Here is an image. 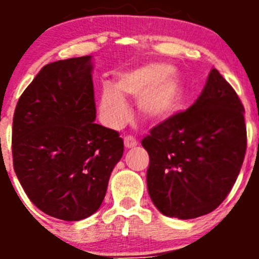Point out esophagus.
Listing matches in <instances>:
<instances>
[{"mask_svg":"<svg viewBox=\"0 0 259 259\" xmlns=\"http://www.w3.org/2000/svg\"><path fill=\"white\" fill-rule=\"evenodd\" d=\"M137 140L136 139H134L132 136H127L124 137V146L127 148V149H131V148H135V146H137Z\"/></svg>","mask_w":259,"mask_h":259,"instance_id":"1","label":"esophagus"}]
</instances>
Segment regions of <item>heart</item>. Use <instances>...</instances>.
<instances>
[{"instance_id":"b5f03b06","label":"heart","mask_w":259,"mask_h":259,"mask_svg":"<svg viewBox=\"0 0 259 259\" xmlns=\"http://www.w3.org/2000/svg\"><path fill=\"white\" fill-rule=\"evenodd\" d=\"M137 98V111L148 123H162L172 118L184 98V83L172 66L162 62L146 63L124 71L114 87L102 88L100 115L105 124L118 128L130 116L124 98Z\"/></svg>"}]
</instances>
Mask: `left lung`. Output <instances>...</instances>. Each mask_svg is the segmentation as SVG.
<instances>
[{
	"label": "left lung",
	"instance_id": "left-lung-1",
	"mask_svg": "<svg viewBox=\"0 0 259 259\" xmlns=\"http://www.w3.org/2000/svg\"><path fill=\"white\" fill-rule=\"evenodd\" d=\"M153 203L166 217L193 219L221 205L239 176L246 150L244 106L212 68L188 110L155 125L144 137Z\"/></svg>",
	"mask_w": 259,
	"mask_h": 259
}]
</instances>
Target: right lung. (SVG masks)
<instances>
[{
    "label": "right lung",
    "instance_id": "obj_1",
    "mask_svg": "<svg viewBox=\"0 0 259 259\" xmlns=\"http://www.w3.org/2000/svg\"><path fill=\"white\" fill-rule=\"evenodd\" d=\"M92 70V56L44 66L14 113L15 174L33 205L62 221L97 211L123 155L118 132L95 123Z\"/></svg>",
    "mask_w": 259,
    "mask_h": 259
}]
</instances>
